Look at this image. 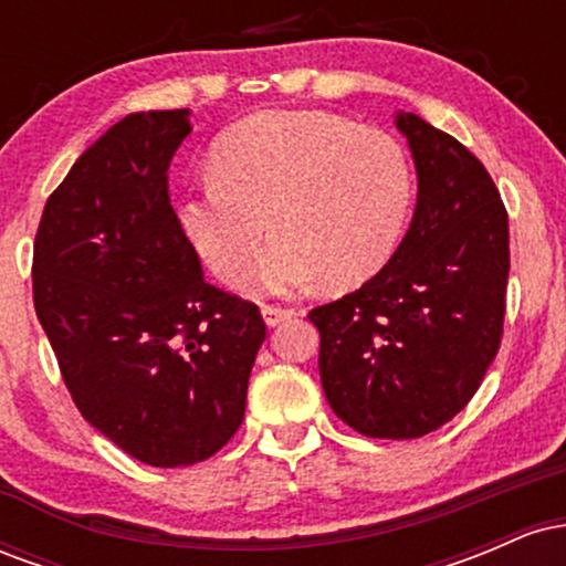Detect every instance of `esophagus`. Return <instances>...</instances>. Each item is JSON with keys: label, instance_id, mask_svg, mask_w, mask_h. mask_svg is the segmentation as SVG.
Returning <instances> with one entry per match:
<instances>
[{"label": "esophagus", "instance_id": "esophagus-1", "mask_svg": "<svg viewBox=\"0 0 566 566\" xmlns=\"http://www.w3.org/2000/svg\"><path fill=\"white\" fill-rule=\"evenodd\" d=\"M292 316H295V308H287V305H276V303L263 305V319L269 327H276V324H282L284 319H292Z\"/></svg>", "mask_w": 566, "mask_h": 566}]
</instances>
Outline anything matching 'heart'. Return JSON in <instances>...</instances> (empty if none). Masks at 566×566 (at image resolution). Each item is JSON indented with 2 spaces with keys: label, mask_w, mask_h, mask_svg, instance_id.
<instances>
[{
  "label": "heart",
  "mask_w": 566,
  "mask_h": 566,
  "mask_svg": "<svg viewBox=\"0 0 566 566\" xmlns=\"http://www.w3.org/2000/svg\"><path fill=\"white\" fill-rule=\"evenodd\" d=\"M412 167L380 129L324 112H265L218 143L212 175L180 201V223L229 284L292 292L354 287L386 265L412 207Z\"/></svg>",
  "instance_id": "heart-1"
}]
</instances>
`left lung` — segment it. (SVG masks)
<instances>
[{"mask_svg": "<svg viewBox=\"0 0 566 566\" xmlns=\"http://www.w3.org/2000/svg\"><path fill=\"white\" fill-rule=\"evenodd\" d=\"M418 170L412 223L382 269L319 305V375L343 423L373 439H418L471 401L503 337L509 212L463 143L396 114Z\"/></svg>", "mask_w": 566, "mask_h": 566, "instance_id": "1", "label": "left lung"}]
</instances>
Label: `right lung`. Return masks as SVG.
I'll return each mask as SVG.
<instances>
[{
	"label": "right lung",
	"mask_w": 566,
	"mask_h": 566,
	"mask_svg": "<svg viewBox=\"0 0 566 566\" xmlns=\"http://www.w3.org/2000/svg\"><path fill=\"white\" fill-rule=\"evenodd\" d=\"M188 108L129 114L50 193L34 239V308L71 399L157 469L212 458L244 420L265 322L212 287L170 205Z\"/></svg>",
	"instance_id": "add662e5"
}]
</instances>
